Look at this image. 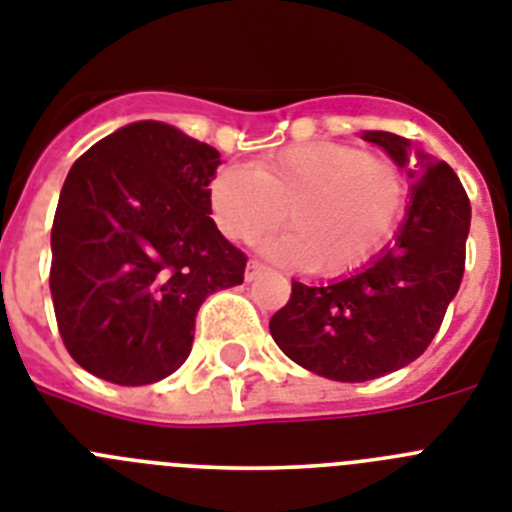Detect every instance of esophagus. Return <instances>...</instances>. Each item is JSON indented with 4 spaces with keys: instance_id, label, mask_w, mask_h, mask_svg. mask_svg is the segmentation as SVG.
<instances>
[{
    "instance_id": "1",
    "label": "esophagus",
    "mask_w": 512,
    "mask_h": 512,
    "mask_svg": "<svg viewBox=\"0 0 512 512\" xmlns=\"http://www.w3.org/2000/svg\"><path fill=\"white\" fill-rule=\"evenodd\" d=\"M262 270H265V265H262L260 260H250V262H247V281H255V278L262 273Z\"/></svg>"
}]
</instances>
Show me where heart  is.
<instances>
[{
  "label": "heart",
  "mask_w": 512,
  "mask_h": 512,
  "mask_svg": "<svg viewBox=\"0 0 512 512\" xmlns=\"http://www.w3.org/2000/svg\"><path fill=\"white\" fill-rule=\"evenodd\" d=\"M213 219L229 239L252 242L286 219L265 250L317 275L358 268L397 226L407 185L397 164L337 141H309L229 167L208 185Z\"/></svg>",
  "instance_id": "1"
}]
</instances>
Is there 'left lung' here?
Masks as SVG:
<instances>
[{"mask_svg": "<svg viewBox=\"0 0 512 512\" xmlns=\"http://www.w3.org/2000/svg\"><path fill=\"white\" fill-rule=\"evenodd\" d=\"M412 180L397 242L342 281L304 286L270 319V335L293 363L332 381H371L425 353L464 278L471 206L446 162L412 159L410 141L366 131Z\"/></svg>", "mask_w": 512, "mask_h": 512, "instance_id": "left-lung-1", "label": "left lung"}]
</instances>
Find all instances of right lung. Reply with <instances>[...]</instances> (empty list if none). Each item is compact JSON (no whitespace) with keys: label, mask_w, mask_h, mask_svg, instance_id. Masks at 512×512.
I'll return each mask as SVG.
<instances>
[{"label":"right lung","mask_w":512,"mask_h":512,"mask_svg":"<svg viewBox=\"0 0 512 512\" xmlns=\"http://www.w3.org/2000/svg\"><path fill=\"white\" fill-rule=\"evenodd\" d=\"M219 164L213 146L159 121L118 128L71 164L48 283L66 350L97 379L175 373L203 301L244 281L247 255L208 216Z\"/></svg>","instance_id":"right-lung-1"}]
</instances>
